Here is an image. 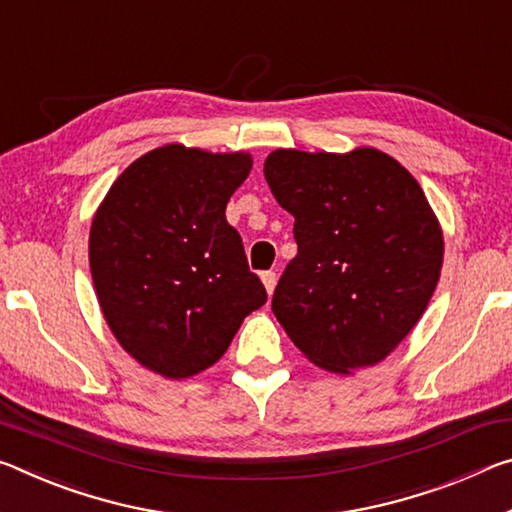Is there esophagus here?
Masks as SVG:
<instances>
[{
    "mask_svg": "<svg viewBox=\"0 0 512 512\" xmlns=\"http://www.w3.org/2000/svg\"><path fill=\"white\" fill-rule=\"evenodd\" d=\"M262 282H264V287H266V294H273V289H275V282H278V278H275V273L273 271H264L262 273Z\"/></svg>",
    "mask_w": 512,
    "mask_h": 512,
    "instance_id": "esophagus-1",
    "label": "esophagus"
}]
</instances>
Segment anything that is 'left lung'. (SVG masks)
I'll return each mask as SVG.
<instances>
[{
	"mask_svg": "<svg viewBox=\"0 0 512 512\" xmlns=\"http://www.w3.org/2000/svg\"><path fill=\"white\" fill-rule=\"evenodd\" d=\"M264 177L296 218L298 243L275 287V319L326 371L385 360L417 326L442 271V227L419 182L376 148L275 150Z\"/></svg>",
	"mask_w": 512,
	"mask_h": 512,
	"instance_id": "8db88e82",
	"label": "left lung"
}]
</instances>
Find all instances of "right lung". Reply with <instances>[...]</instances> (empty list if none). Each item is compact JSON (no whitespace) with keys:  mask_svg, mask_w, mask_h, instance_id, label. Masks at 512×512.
<instances>
[{"mask_svg":"<svg viewBox=\"0 0 512 512\" xmlns=\"http://www.w3.org/2000/svg\"><path fill=\"white\" fill-rule=\"evenodd\" d=\"M248 152L170 143L111 184L88 237L97 300L118 344L159 376L212 367L241 321L266 303L225 207L246 180Z\"/></svg>","mask_w":512,"mask_h":512,"instance_id":"right-lung-1","label":"right lung"}]
</instances>
